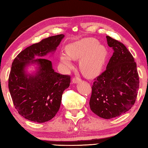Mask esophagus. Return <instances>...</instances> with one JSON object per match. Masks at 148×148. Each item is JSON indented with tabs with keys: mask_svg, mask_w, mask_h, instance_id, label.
Here are the masks:
<instances>
[{
	"mask_svg": "<svg viewBox=\"0 0 148 148\" xmlns=\"http://www.w3.org/2000/svg\"><path fill=\"white\" fill-rule=\"evenodd\" d=\"M82 81V79L79 78V77H76V78H74L72 79V82L74 84H78L79 82H80Z\"/></svg>",
	"mask_w": 148,
	"mask_h": 148,
	"instance_id": "obj_1",
	"label": "esophagus"
}]
</instances>
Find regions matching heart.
I'll return each mask as SVG.
<instances>
[{
    "mask_svg": "<svg viewBox=\"0 0 148 148\" xmlns=\"http://www.w3.org/2000/svg\"><path fill=\"white\" fill-rule=\"evenodd\" d=\"M66 53L60 55L61 64L66 69L73 68L72 59H79L82 72L87 76H93L99 73L106 62L108 52L106 47L94 38H84L66 47Z\"/></svg>",
    "mask_w": 148,
    "mask_h": 148,
    "instance_id": "heart-1",
    "label": "heart"
}]
</instances>
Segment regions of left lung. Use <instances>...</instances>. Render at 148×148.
<instances>
[{"label": "left lung", "mask_w": 148, "mask_h": 148, "mask_svg": "<svg viewBox=\"0 0 148 148\" xmlns=\"http://www.w3.org/2000/svg\"><path fill=\"white\" fill-rule=\"evenodd\" d=\"M114 50L106 70L92 86L91 111L101 118L110 119L129 111L134 104L139 89L136 63L125 45L106 36Z\"/></svg>", "instance_id": "1"}]
</instances>
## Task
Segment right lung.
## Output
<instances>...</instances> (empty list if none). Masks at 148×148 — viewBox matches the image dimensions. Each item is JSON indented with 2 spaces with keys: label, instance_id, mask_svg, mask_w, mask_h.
Returning a JSON list of instances; mask_svg holds the SVG:
<instances>
[{
  "label": "right lung",
  "instance_id": "obj_1",
  "mask_svg": "<svg viewBox=\"0 0 148 148\" xmlns=\"http://www.w3.org/2000/svg\"><path fill=\"white\" fill-rule=\"evenodd\" d=\"M63 34L44 39L28 47L17 55L12 64L8 88L18 113L25 119L42 123L52 119L61 103L62 95L70 84V77L55 72L46 55L53 54ZM36 65V71L27 69Z\"/></svg>",
  "mask_w": 148,
  "mask_h": 148
}]
</instances>
